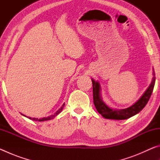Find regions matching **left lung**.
<instances>
[{"label": "left lung", "instance_id": "obj_1", "mask_svg": "<svg viewBox=\"0 0 160 160\" xmlns=\"http://www.w3.org/2000/svg\"><path fill=\"white\" fill-rule=\"evenodd\" d=\"M153 75L154 77L150 85L149 86L148 90L145 91V92L140 97L138 101L129 108L121 110L111 109L102 102V100L100 98L99 82H95L92 79L93 86V102L97 112L104 118L108 119H116V120H123V119L131 118V116L137 114L145 107L150 98L152 93L155 82V73H153Z\"/></svg>", "mask_w": 160, "mask_h": 160}]
</instances>
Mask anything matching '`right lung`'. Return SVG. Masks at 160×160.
<instances>
[{
    "mask_svg": "<svg viewBox=\"0 0 160 160\" xmlns=\"http://www.w3.org/2000/svg\"><path fill=\"white\" fill-rule=\"evenodd\" d=\"M64 105H65V104H63V106H62L61 107V109H58V111H57V112H56L55 113H54L53 115H51V116H48V117H47V118H31V117H28V116H26V117H28V118H29V119H32V120H34V121H48V120H50V119H51V118H53L54 117H55L56 116H57L59 113H60L61 111H62V109H63V107H64ZM24 116V115H23Z\"/></svg>",
    "mask_w": 160,
    "mask_h": 160,
    "instance_id": "right-lung-1",
    "label": "right lung"
}]
</instances>
